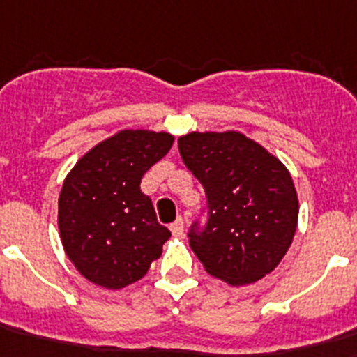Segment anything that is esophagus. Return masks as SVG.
Listing matches in <instances>:
<instances>
[{
  "instance_id": "esophagus-1",
  "label": "esophagus",
  "mask_w": 357,
  "mask_h": 357,
  "mask_svg": "<svg viewBox=\"0 0 357 357\" xmlns=\"http://www.w3.org/2000/svg\"><path fill=\"white\" fill-rule=\"evenodd\" d=\"M169 229H172V234L176 235V237H181L182 234H184V219L182 217H178V219L173 222L172 226H169Z\"/></svg>"
}]
</instances>
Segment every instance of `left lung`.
<instances>
[{
    "instance_id": "1",
    "label": "left lung",
    "mask_w": 357,
    "mask_h": 357,
    "mask_svg": "<svg viewBox=\"0 0 357 357\" xmlns=\"http://www.w3.org/2000/svg\"><path fill=\"white\" fill-rule=\"evenodd\" d=\"M185 167L206 191L188 231L206 272L229 284L270 273L297 228V193L288 169L241 132H191L178 140Z\"/></svg>"
}]
</instances>
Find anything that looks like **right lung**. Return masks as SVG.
<instances>
[{
  "instance_id": "obj_1",
  "label": "right lung",
  "mask_w": 357,
  "mask_h": 357,
  "mask_svg": "<svg viewBox=\"0 0 357 357\" xmlns=\"http://www.w3.org/2000/svg\"><path fill=\"white\" fill-rule=\"evenodd\" d=\"M172 144L167 132L129 129L93 147L67 175L58 200L61 243L94 284L116 290L142 279L172 237L140 190Z\"/></svg>"
}]
</instances>
